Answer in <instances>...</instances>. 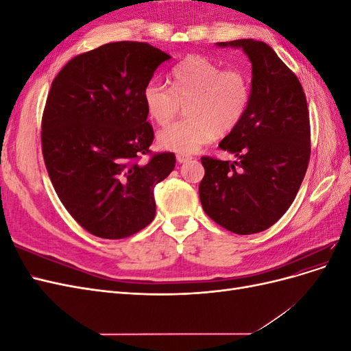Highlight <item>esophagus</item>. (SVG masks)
Returning a JSON list of instances; mask_svg holds the SVG:
<instances>
[{
	"label": "esophagus",
	"mask_w": 351,
	"mask_h": 351,
	"mask_svg": "<svg viewBox=\"0 0 351 351\" xmlns=\"http://www.w3.org/2000/svg\"><path fill=\"white\" fill-rule=\"evenodd\" d=\"M176 159H177L178 164H184V162H189L190 159H192V156L187 155V154H178V155L176 156Z\"/></svg>",
	"instance_id": "esophagus-1"
}]
</instances>
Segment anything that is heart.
I'll list each match as a JSON object with an SVG mask.
<instances>
[{
  "label": "heart",
  "instance_id": "obj_1",
  "mask_svg": "<svg viewBox=\"0 0 351 351\" xmlns=\"http://www.w3.org/2000/svg\"><path fill=\"white\" fill-rule=\"evenodd\" d=\"M171 84L159 80L146 83L142 98L147 115L158 125H165L187 104L189 119L177 121L158 133L164 149L192 154L240 124L250 101V82L239 69H222L218 62L190 56L171 70Z\"/></svg>",
  "mask_w": 351,
  "mask_h": 351
}]
</instances>
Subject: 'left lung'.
Here are the masks:
<instances>
[{"mask_svg": "<svg viewBox=\"0 0 351 351\" xmlns=\"http://www.w3.org/2000/svg\"><path fill=\"white\" fill-rule=\"evenodd\" d=\"M243 49L252 64L250 101L240 124L219 142L236 161L202 158L205 214L236 234L274 226L293 204L311 158V125L299 79L261 40L217 42Z\"/></svg>", "mask_w": 351, "mask_h": 351, "instance_id": "left-lung-1", "label": "left lung"}]
</instances>
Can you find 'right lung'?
Instances as JSON below:
<instances>
[{"label":"right lung","mask_w":351,"mask_h":351,"mask_svg":"<svg viewBox=\"0 0 351 351\" xmlns=\"http://www.w3.org/2000/svg\"><path fill=\"white\" fill-rule=\"evenodd\" d=\"M168 54L145 42H112L74 57L51 84L42 154L61 204L90 234L133 236L155 218L154 189L176 167L149 154L142 93Z\"/></svg>","instance_id":"add662e5"}]
</instances>
